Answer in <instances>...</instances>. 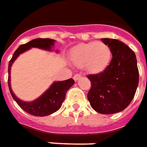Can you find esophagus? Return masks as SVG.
<instances>
[{
  "instance_id": "34e87169",
  "label": "esophagus",
  "mask_w": 147,
  "mask_h": 147,
  "mask_svg": "<svg viewBox=\"0 0 147 147\" xmlns=\"http://www.w3.org/2000/svg\"><path fill=\"white\" fill-rule=\"evenodd\" d=\"M80 77H81V75H80V74H76V75L73 76V79L74 80H76H76H78Z\"/></svg>"
}]
</instances>
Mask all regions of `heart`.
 Here are the masks:
<instances>
[{
	"label": "heart",
	"instance_id": "b5f03b06",
	"mask_svg": "<svg viewBox=\"0 0 147 147\" xmlns=\"http://www.w3.org/2000/svg\"><path fill=\"white\" fill-rule=\"evenodd\" d=\"M111 57L107 44L103 42L81 43L72 49L71 60L77 67H84L89 72L98 73L106 68Z\"/></svg>",
	"mask_w": 147,
	"mask_h": 147
}]
</instances>
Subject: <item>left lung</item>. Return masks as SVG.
Wrapping results in <instances>:
<instances>
[{
  "label": "left lung",
  "mask_w": 147,
  "mask_h": 147,
  "mask_svg": "<svg viewBox=\"0 0 147 147\" xmlns=\"http://www.w3.org/2000/svg\"><path fill=\"white\" fill-rule=\"evenodd\" d=\"M112 54L110 64L103 71L88 75L91 82L87 98L96 112L111 115L128 107L139 84L137 61L133 51L115 39L102 38Z\"/></svg>",
  "instance_id": "left-lung-1"
}]
</instances>
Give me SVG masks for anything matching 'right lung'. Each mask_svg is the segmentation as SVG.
<instances>
[{"mask_svg":"<svg viewBox=\"0 0 147 147\" xmlns=\"http://www.w3.org/2000/svg\"><path fill=\"white\" fill-rule=\"evenodd\" d=\"M54 40L51 39L39 38V39L31 40L25 44H22L15 51L8 64L7 82H8L10 93L18 106L29 115L43 117V116L51 115L53 113L56 112L57 110H59L60 107H61V104L65 100L67 91L75 83V81L72 79H69L65 81H61V82H54V84L49 88V90H47L37 100L32 102H24L16 97L11 88V83H10L11 66L19 54L29 50V48L38 47V48L50 51L51 49V47L54 44Z\"/></svg>","mask_w":147,"mask_h":147,"instance_id":"add662e5","label":"right lung"}]
</instances>
